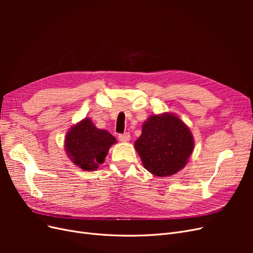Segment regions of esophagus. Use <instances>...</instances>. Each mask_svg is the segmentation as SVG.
<instances>
[{"label": "esophagus", "mask_w": 253, "mask_h": 253, "mask_svg": "<svg viewBox=\"0 0 253 253\" xmlns=\"http://www.w3.org/2000/svg\"><path fill=\"white\" fill-rule=\"evenodd\" d=\"M118 138L122 142H127V141H129V139H131V136H129L128 133H125V134H120L118 136Z\"/></svg>", "instance_id": "34e87169"}]
</instances>
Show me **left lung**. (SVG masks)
<instances>
[{"label":"left lung","instance_id":"8db88e82","mask_svg":"<svg viewBox=\"0 0 253 253\" xmlns=\"http://www.w3.org/2000/svg\"><path fill=\"white\" fill-rule=\"evenodd\" d=\"M134 147L144 169L158 177H166L186 167L194 150V138L185 122L166 112L152 115L143 122Z\"/></svg>","mask_w":253,"mask_h":253}]
</instances>
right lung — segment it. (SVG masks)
Returning a JSON list of instances; mask_svg holds the SVG:
<instances>
[{"mask_svg":"<svg viewBox=\"0 0 253 253\" xmlns=\"http://www.w3.org/2000/svg\"><path fill=\"white\" fill-rule=\"evenodd\" d=\"M117 140L106 129L96 127L88 117L80 120L65 135L64 150L71 162L83 171H95L104 163Z\"/></svg>","mask_w":253,"mask_h":253,"instance_id":"right-lung-1","label":"right lung"}]
</instances>
